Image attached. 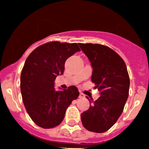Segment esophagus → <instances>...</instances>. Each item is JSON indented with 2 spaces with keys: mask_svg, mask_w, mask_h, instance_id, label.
Listing matches in <instances>:
<instances>
[{
  "mask_svg": "<svg viewBox=\"0 0 149 149\" xmlns=\"http://www.w3.org/2000/svg\"><path fill=\"white\" fill-rule=\"evenodd\" d=\"M79 98H84V95L82 93H79Z\"/></svg>",
  "mask_w": 149,
  "mask_h": 149,
  "instance_id": "esophagus-1",
  "label": "esophagus"
}]
</instances>
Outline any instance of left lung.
Returning <instances> with one entry per match:
<instances>
[{"mask_svg":"<svg viewBox=\"0 0 149 149\" xmlns=\"http://www.w3.org/2000/svg\"><path fill=\"white\" fill-rule=\"evenodd\" d=\"M93 68L91 80L100 91L99 99L91 102L81 114L83 126L103 133L116 123L123 113L129 93L130 79L125 63L114 50L99 44H81Z\"/></svg>","mask_w":149,"mask_h":149,"instance_id":"obj_1","label":"left lung"}]
</instances>
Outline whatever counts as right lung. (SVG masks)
Segmentation results:
<instances>
[{"label": "right lung", "mask_w": 149, "mask_h": 149, "mask_svg": "<svg viewBox=\"0 0 149 149\" xmlns=\"http://www.w3.org/2000/svg\"><path fill=\"white\" fill-rule=\"evenodd\" d=\"M80 51L76 43L51 41L33 50L21 74V91L26 112L37 125L53 128L64 120L67 108L79 92L76 86L56 91L54 81L62 75L69 57Z\"/></svg>", "instance_id": "right-lung-1"}]
</instances>
